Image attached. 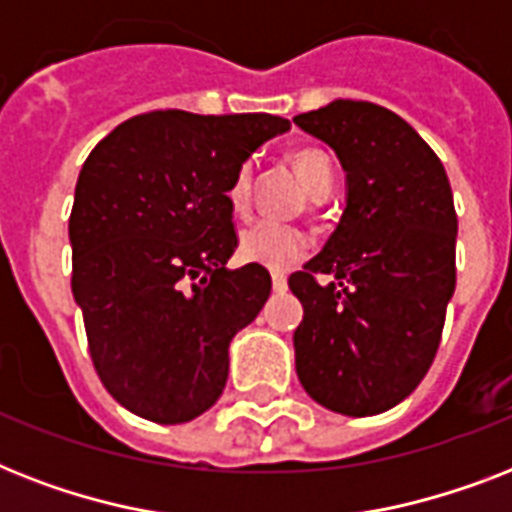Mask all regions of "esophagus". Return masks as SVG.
Masks as SVG:
<instances>
[{"instance_id": "esophagus-1", "label": "esophagus", "mask_w": 512, "mask_h": 512, "mask_svg": "<svg viewBox=\"0 0 512 512\" xmlns=\"http://www.w3.org/2000/svg\"><path fill=\"white\" fill-rule=\"evenodd\" d=\"M271 281H273V292H287V276H284V273L273 271Z\"/></svg>"}]
</instances>
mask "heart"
<instances>
[{"label":"heart","instance_id":"obj_1","mask_svg":"<svg viewBox=\"0 0 512 512\" xmlns=\"http://www.w3.org/2000/svg\"><path fill=\"white\" fill-rule=\"evenodd\" d=\"M295 172L303 180L305 191L311 193L313 199H327L335 183V167L321 148H300L292 154ZM228 204L236 215H244L252 201V164L244 162L236 167L231 183H228ZM311 249V236L303 228L295 225H281L273 220H257L247 225L239 236V252L244 260L273 271H287L295 263H300Z\"/></svg>","mask_w":512,"mask_h":512}]
</instances>
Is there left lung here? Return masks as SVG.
Wrapping results in <instances>:
<instances>
[{
    "mask_svg": "<svg viewBox=\"0 0 512 512\" xmlns=\"http://www.w3.org/2000/svg\"><path fill=\"white\" fill-rule=\"evenodd\" d=\"M292 122L345 170L335 233L289 276L303 303L297 377L337 414L388 412L420 385L441 342L457 284L452 185L433 148L388 108L332 100Z\"/></svg>",
    "mask_w": 512,
    "mask_h": 512,
    "instance_id": "1",
    "label": "left lung"
}]
</instances>
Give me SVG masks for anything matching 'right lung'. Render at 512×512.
Here are the masks:
<instances>
[{"mask_svg":"<svg viewBox=\"0 0 512 512\" xmlns=\"http://www.w3.org/2000/svg\"><path fill=\"white\" fill-rule=\"evenodd\" d=\"M287 130L271 114L154 111L87 156L68 220L71 292L92 364L132 414L180 425L223 393L228 345L271 295L263 265L225 268L239 247L225 191Z\"/></svg>","mask_w":512,"mask_h":512,"instance_id":"obj_1","label":"right lung"}]
</instances>
